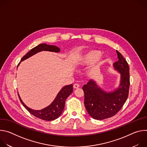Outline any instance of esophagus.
Segmentation results:
<instances>
[{"label": "esophagus", "instance_id": "1", "mask_svg": "<svg viewBox=\"0 0 147 147\" xmlns=\"http://www.w3.org/2000/svg\"><path fill=\"white\" fill-rule=\"evenodd\" d=\"M73 87H74V88H78L80 87V86L78 84H74L73 86Z\"/></svg>", "mask_w": 147, "mask_h": 147}]
</instances>
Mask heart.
Instances as JSON below:
<instances>
[{
    "mask_svg": "<svg viewBox=\"0 0 147 147\" xmlns=\"http://www.w3.org/2000/svg\"><path fill=\"white\" fill-rule=\"evenodd\" d=\"M101 53L97 50H91L83 55L81 57H80L77 61V64L81 66L88 65L94 61H96L100 56ZM102 61L98 63L96 66H99Z\"/></svg>",
    "mask_w": 147,
    "mask_h": 147,
    "instance_id": "1",
    "label": "heart"
}]
</instances>
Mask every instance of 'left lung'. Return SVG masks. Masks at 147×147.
Instances as JSON below:
<instances>
[{
    "label": "left lung",
    "instance_id": "8db88e82",
    "mask_svg": "<svg viewBox=\"0 0 147 147\" xmlns=\"http://www.w3.org/2000/svg\"><path fill=\"white\" fill-rule=\"evenodd\" d=\"M119 60L113 63L114 69L120 74L119 87L112 92H106L95 81L90 80L82 87L84 105L89 115L94 119L103 120L115 116L126 101L130 87L129 66L121 54L116 51Z\"/></svg>",
    "mask_w": 147,
    "mask_h": 147
}]
</instances>
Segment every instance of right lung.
<instances>
[{
    "instance_id": "1",
    "label": "right lung",
    "mask_w": 147,
    "mask_h": 147,
    "mask_svg": "<svg viewBox=\"0 0 147 147\" xmlns=\"http://www.w3.org/2000/svg\"><path fill=\"white\" fill-rule=\"evenodd\" d=\"M43 51L59 52H60V49L58 47L54 45H47L46 44H41L36 46V47L32 48L26 55H24L22 57L20 62L29 58L30 57L33 56L34 55L37 53L38 52ZM19 64L18 65V66L19 65ZM73 84H70V85H68L63 87L59 91V92L57 94L55 100L52 102V103L51 105H49V106L45 108L44 109L38 110V111L32 109L28 108V107H27L24 103L22 99L20 98V96L18 94V95L20 102H22L24 108L31 114L42 120L51 121L57 119L58 117L60 116L63 111L64 109L66 99L73 92Z\"/></svg>"
}]
</instances>
